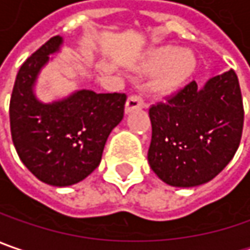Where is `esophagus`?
I'll return each mask as SVG.
<instances>
[{"label":"esophagus","mask_w":250,"mask_h":250,"mask_svg":"<svg viewBox=\"0 0 250 250\" xmlns=\"http://www.w3.org/2000/svg\"><path fill=\"white\" fill-rule=\"evenodd\" d=\"M143 106H144V101H143L140 96L133 95V96H130V98L127 99V102H125V113H130V112H133V110H136V109H141Z\"/></svg>","instance_id":"obj_1"}]
</instances>
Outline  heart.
<instances>
[{"label": "heart", "instance_id": "b5f03b06", "mask_svg": "<svg viewBox=\"0 0 250 250\" xmlns=\"http://www.w3.org/2000/svg\"><path fill=\"white\" fill-rule=\"evenodd\" d=\"M197 61L189 50L175 46L155 49L146 62V71H159L151 83V89L158 95H168L179 89L196 70Z\"/></svg>", "mask_w": 250, "mask_h": 250}]
</instances>
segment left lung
Instances as JSON below:
<instances>
[{"instance_id": "8db88e82", "label": "left lung", "mask_w": 250, "mask_h": 250, "mask_svg": "<svg viewBox=\"0 0 250 250\" xmlns=\"http://www.w3.org/2000/svg\"><path fill=\"white\" fill-rule=\"evenodd\" d=\"M149 119L148 162L158 178L175 188L210 182L241 143L244 104L235 71L212 77L201 88L191 81L167 104L152 106Z\"/></svg>"}]
</instances>
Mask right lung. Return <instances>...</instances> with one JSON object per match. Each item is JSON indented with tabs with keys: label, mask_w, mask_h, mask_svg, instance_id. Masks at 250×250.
Returning <instances> with one entry per match:
<instances>
[{
	"label": "right lung",
	"mask_w": 250,
	"mask_h": 250,
	"mask_svg": "<svg viewBox=\"0 0 250 250\" xmlns=\"http://www.w3.org/2000/svg\"><path fill=\"white\" fill-rule=\"evenodd\" d=\"M62 38L54 36L27 59L18 72L9 104L11 134L18 155L39 180L65 188L91 175L101 164L109 134L123 119L125 93L80 89L42 102L35 85Z\"/></svg>",
	"instance_id": "add662e5"
}]
</instances>
